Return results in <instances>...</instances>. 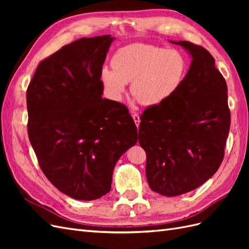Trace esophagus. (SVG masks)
Here are the masks:
<instances>
[{"label": "esophagus", "mask_w": 249, "mask_h": 249, "mask_svg": "<svg viewBox=\"0 0 249 249\" xmlns=\"http://www.w3.org/2000/svg\"><path fill=\"white\" fill-rule=\"evenodd\" d=\"M133 119L135 124H136V125L138 126L139 125V123H140V117H139V114H137V113H133Z\"/></svg>", "instance_id": "34e87169"}]
</instances>
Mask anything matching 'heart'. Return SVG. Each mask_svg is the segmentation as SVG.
Listing matches in <instances>:
<instances>
[{"label":"heart","instance_id":"b5f03b06","mask_svg":"<svg viewBox=\"0 0 249 249\" xmlns=\"http://www.w3.org/2000/svg\"><path fill=\"white\" fill-rule=\"evenodd\" d=\"M112 69L102 71V82L111 99L119 101L126 83L144 106L167 101L180 87L187 71L185 57L177 50L134 43L119 49L111 60Z\"/></svg>","mask_w":249,"mask_h":249}]
</instances>
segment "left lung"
<instances>
[{
    "label": "left lung",
    "instance_id": "left-lung-1",
    "mask_svg": "<svg viewBox=\"0 0 249 249\" xmlns=\"http://www.w3.org/2000/svg\"><path fill=\"white\" fill-rule=\"evenodd\" d=\"M171 42L190 53V69L170 99L143 111L138 134L149 188L165 196L196 189L214 175L231 125L227 82L213 56L189 41Z\"/></svg>",
    "mask_w": 249,
    "mask_h": 249
}]
</instances>
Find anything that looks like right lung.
Instances as JSON below:
<instances>
[{"label":"right lung","mask_w":249,"mask_h":249,"mask_svg":"<svg viewBox=\"0 0 249 249\" xmlns=\"http://www.w3.org/2000/svg\"><path fill=\"white\" fill-rule=\"evenodd\" d=\"M113 39L83 37L62 47L38 64L27 89L28 135L39 166L74 199L107 194L116 162L138 139L126 106L102 99Z\"/></svg>","instance_id":"1"}]
</instances>
